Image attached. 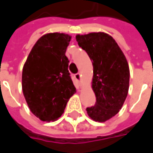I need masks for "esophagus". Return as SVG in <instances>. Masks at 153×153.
<instances>
[{
    "instance_id": "34e87169",
    "label": "esophagus",
    "mask_w": 153,
    "mask_h": 153,
    "mask_svg": "<svg viewBox=\"0 0 153 153\" xmlns=\"http://www.w3.org/2000/svg\"><path fill=\"white\" fill-rule=\"evenodd\" d=\"M74 78H75L78 81H79L80 82V79H81V74H80L79 73L75 74H74Z\"/></svg>"
}]
</instances>
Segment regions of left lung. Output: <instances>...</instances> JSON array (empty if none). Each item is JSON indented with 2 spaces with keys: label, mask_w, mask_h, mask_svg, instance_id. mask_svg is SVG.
<instances>
[{
  "label": "left lung",
  "mask_w": 153,
  "mask_h": 153,
  "mask_svg": "<svg viewBox=\"0 0 153 153\" xmlns=\"http://www.w3.org/2000/svg\"><path fill=\"white\" fill-rule=\"evenodd\" d=\"M93 65V89L97 101L88 107L89 117L105 122L119 112L127 97L130 70L125 55L113 37L104 32L76 36Z\"/></svg>",
  "instance_id": "left-lung-1"
}]
</instances>
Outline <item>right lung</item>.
I'll return each instance as SVG.
<instances>
[{
  "label": "right lung",
  "instance_id": "right-lung-1",
  "mask_svg": "<svg viewBox=\"0 0 153 153\" xmlns=\"http://www.w3.org/2000/svg\"><path fill=\"white\" fill-rule=\"evenodd\" d=\"M71 37L49 33L38 39L22 69L23 95L32 114L44 122L57 119L76 91L65 51Z\"/></svg>",
  "mask_w": 153,
  "mask_h": 153
}]
</instances>
